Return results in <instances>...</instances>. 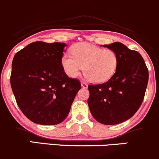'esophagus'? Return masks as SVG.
<instances>
[{
	"label": "esophagus",
	"instance_id": "obj_1",
	"mask_svg": "<svg viewBox=\"0 0 159 159\" xmlns=\"http://www.w3.org/2000/svg\"><path fill=\"white\" fill-rule=\"evenodd\" d=\"M81 87H82L83 88H88V84L87 83H85V82H81Z\"/></svg>",
	"mask_w": 159,
	"mask_h": 159
}]
</instances>
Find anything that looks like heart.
I'll use <instances>...</instances> for the list:
<instances>
[{"mask_svg":"<svg viewBox=\"0 0 159 159\" xmlns=\"http://www.w3.org/2000/svg\"><path fill=\"white\" fill-rule=\"evenodd\" d=\"M72 55L64 53L61 65L71 78L79 76L81 71L88 81L93 83L106 81L116 73L118 57L115 50L103 49L89 43H78L71 48Z\"/></svg>","mask_w":159,"mask_h":159,"instance_id":"1","label":"heart"}]
</instances>
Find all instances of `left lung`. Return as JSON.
Returning a JSON list of instances; mask_svg holds the SVG:
<instances>
[{"mask_svg": "<svg viewBox=\"0 0 159 159\" xmlns=\"http://www.w3.org/2000/svg\"><path fill=\"white\" fill-rule=\"evenodd\" d=\"M118 57L117 70L103 84L88 85V103L97 121L106 125L127 121L142 104L149 81V71L143 58L136 50L120 42L103 45Z\"/></svg>", "mask_w": 159, "mask_h": 159, "instance_id": "1", "label": "left lung"}]
</instances>
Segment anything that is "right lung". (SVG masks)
I'll use <instances>...</instances> for the list:
<instances>
[{
    "instance_id": "add662e5",
    "label": "right lung",
    "mask_w": 159,
    "mask_h": 159,
    "mask_svg": "<svg viewBox=\"0 0 159 159\" xmlns=\"http://www.w3.org/2000/svg\"><path fill=\"white\" fill-rule=\"evenodd\" d=\"M64 43L35 41L15 54L10 84L20 110L38 125H58L66 119L81 82L61 65Z\"/></svg>"
}]
</instances>
